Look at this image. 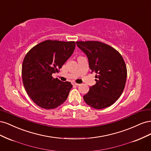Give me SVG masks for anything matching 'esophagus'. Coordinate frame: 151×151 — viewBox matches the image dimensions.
Instances as JSON below:
<instances>
[{
  "instance_id": "34e87169",
  "label": "esophagus",
  "mask_w": 151,
  "mask_h": 151,
  "mask_svg": "<svg viewBox=\"0 0 151 151\" xmlns=\"http://www.w3.org/2000/svg\"><path fill=\"white\" fill-rule=\"evenodd\" d=\"M73 85H75V86H79V84H77L76 83H73Z\"/></svg>"
}]
</instances>
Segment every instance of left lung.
<instances>
[{
	"label": "left lung",
	"mask_w": 151,
	"mask_h": 151,
	"mask_svg": "<svg viewBox=\"0 0 151 151\" xmlns=\"http://www.w3.org/2000/svg\"><path fill=\"white\" fill-rule=\"evenodd\" d=\"M88 57L96 83L90 87L83 98L95 109L107 108L120 97L126 83L127 70L124 60L116 50L98 41L76 42Z\"/></svg>",
	"instance_id": "8db88e82"
}]
</instances>
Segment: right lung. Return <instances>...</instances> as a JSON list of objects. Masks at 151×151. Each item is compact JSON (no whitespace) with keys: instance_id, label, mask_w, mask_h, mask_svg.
<instances>
[{"instance_id":"1","label":"right lung","mask_w":151,"mask_h":151,"mask_svg":"<svg viewBox=\"0 0 151 151\" xmlns=\"http://www.w3.org/2000/svg\"><path fill=\"white\" fill-rule=\"evenodd\" d=\"M76 47L74 42L45 40L27 53L22 65V83L27 93L38 106L56 108L65 101L72 85L53 78Z\"/></svg>"}]
</instances>
